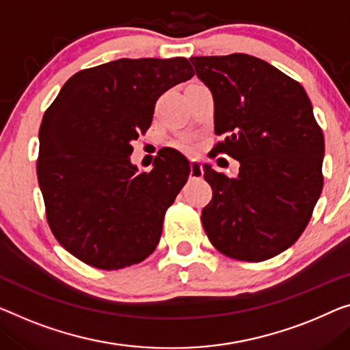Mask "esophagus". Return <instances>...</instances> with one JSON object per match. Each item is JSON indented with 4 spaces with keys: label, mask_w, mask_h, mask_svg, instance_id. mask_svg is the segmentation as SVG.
Instances as JSON below:
<instances>
[{
    "label": "esophagus",
    "mask_w": 350,
    "mask_h": 350,
    "mask_svg": "<svg viewBox=\"0 0 350 350\" xmlns=\"http://www.w3.org/2000/svg\"><path fill=\"white\" fill-rule=\"evenodd\" d=\"M202 174H204V170H202V163L200 160H191L190 161V177L191 179H201Z\"/></svg>",
    "instance_id": "esophagus-1"
}]
</instances>
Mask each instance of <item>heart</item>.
I'll use <instances>...</instances> for the list:
<instances>
[{"label": "heart", "instance_id": "b5f03b06", "mask_svg": "<svg viewBox=\"0 0 350 350\" xmlns=\"http://www.w3.org/2000/svg\"><path fill=\"white\" fill-rule=\"evenodd\" d=\"M182 148H184V149H191V144H189V143H187V144H184V146H182Z\"/></svg>", "mask_w": 350, "mask_h": 350}]
</instances>
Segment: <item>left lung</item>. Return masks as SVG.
I'll return each mask as SVG.
<instances>
[{
  "mask_svg": "<svg viewBox=\"0 0 350 350\" xmlns=\"http://www.w3.org/2000/svg\"><path fill=\"white\" fill-rule=\"evenodd\" d=\"M213 96L215 152L239 160L236 177L204 165L212 201L201 221L229 258L259 262L288 250L308 225L324 177V135L300 83L254 56H193Z\"/></svg>",
  "mask_w": 350,
  "mask_h": 350,
  "instance_id": "obj_1",
  "label": "left lung"
}]
</instances>
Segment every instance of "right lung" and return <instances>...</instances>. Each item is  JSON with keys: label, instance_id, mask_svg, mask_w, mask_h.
Here are the masks:
<instances>
[{"label": "right lung", "instance_id": "right-lung-1", "mask_svg": "<svg viewBox=\"0 0 350 350\" xmlns=\"http://www.w3.org/2000/svg\"><path fill=\"white\" fill-rule=\"evenodd\" d=\"M191 77L185 58L116 59L77 72L45 111L38 179L46 220L83 262L118 270L157 247L190 163L168 149L139 173L132 142L150 127L161 94Z\"/></svg>", "mask_w": 350, "mask_h": 350}]
</instances>
